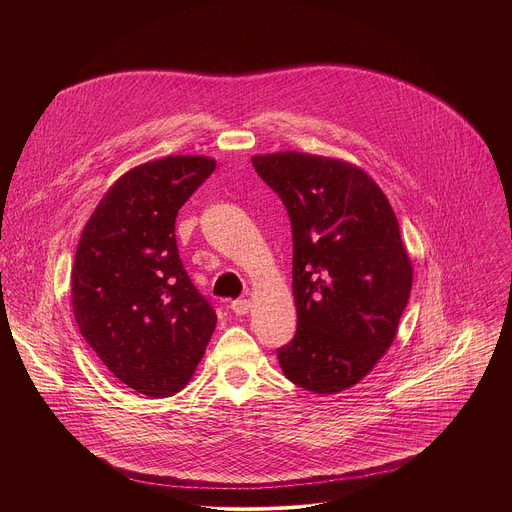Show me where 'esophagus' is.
Returning <instances> with one entry per match:
<instances>
[{
    "label": "esophagus",
    "mask_w": 512,
    "mask_h": 512,
    "mask_svg": "<svg viewBox=\"0 0 512 512\" xmlns=\"http://www.w3.org/2000/svg\"><path fill=\"white\" fill-rule=\"evenodd\" d=\"M249 308H251V302H249V300H237V302L231 304V310H233L237 316H245V314L249 312Z\"/></svg>",
    "instance_id": "34e87169"
}]
</instances>
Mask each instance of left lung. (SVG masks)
<instances>
[{
	"instance_id": "8db88e82",
	"label": "left lung",
	"mask_w": 512,
	"mask_h": 512,
	"mask_svg": "<svg viewBox=\"0 0 512 512\" xmlns=\"http://www.w3.org/2000/svg\"><path fill=\"white\" fill-rule=\"evenodd\" d=\"M283 200L291 235L298 332L277 350L298 387L334 395L367 377L397 336L413 265L379 184L338 158L253 156Z\"/></svg>"
}]
</instances>
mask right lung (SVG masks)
Returning <instances> with one entry per match:
<instances>
[{"mask_svg":"<svg viewBox=\"0 0 512 512\" xmlns=\"http://www.w3.org/2000/svg\"><path fill=\"white\" fill-rule=\"evenodd\" d=\"M206 156H166L125 172L87 221L70 271L81 334L129 389L170 397L192 379L216 314L192 285L176 216L214 172Z\"/></svg>","mask_w":512,"mask_h":512,"instance_id":"obj_1","label":"right lung"}]
</instances>
